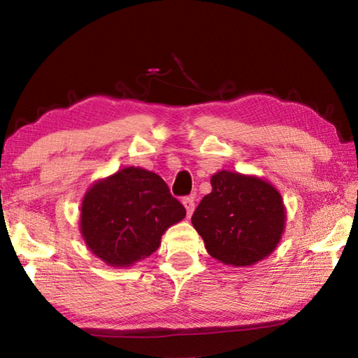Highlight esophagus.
Wrapping results in <instances>:
<instances>
[{"label":"esophagus","mask_w":358,"mask_h":358,"mask_svg":"<svg viewBox=\"0 0 358 358\" xmlns=\"http://www.w3.org/2000/svg\"><path fill=\"white\" fill-rule=\"evenodd\" d=\"M183 205H185V208H186L187 216H191L194 208H196V203H194V197H189V196L185 197L183 199Z\"/></svg>","instance_id":"esophagus-1"}]
</instances>
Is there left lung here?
I'll use <instances>...</instances> for the list:
<instances>
[{
  "label": "left lung",
  "mask_w": 358,
  "mask_h": 358,
  "mask_svg": "<svg viewBox=\"0 0 358 358\" xmlns=\"http://www.w3.org/2000/svg\"><path fill=\"white\" fill-rule=\"evenodd\" d=\"M284 220L280 192L266 181L221 171L211 177V192L191 217L211 257L246 266L275 250Z\"/></svg>",
  "instance_id": "1"
}]
</instances>
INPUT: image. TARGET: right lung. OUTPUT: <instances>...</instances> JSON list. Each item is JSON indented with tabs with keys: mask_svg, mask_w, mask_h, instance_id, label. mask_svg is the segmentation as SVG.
<instances>
[{
	"mask_svg": "<svg viewBox=\"0 0 358 358\" xmlns=\"http://www.w3.org/2000/svg\"><path fill=\"white\" fill-rule=\"evenodd\" d=\"M185 216V207L159 175L128 167L85 194L80 229L96 256L126 266L153 254L166 229Z\"/></svg>",
	"mask_w": 358,
	"mask_h": 358,
	"instance_id": "1",
	"label": "right lung"
}]
</instances>
